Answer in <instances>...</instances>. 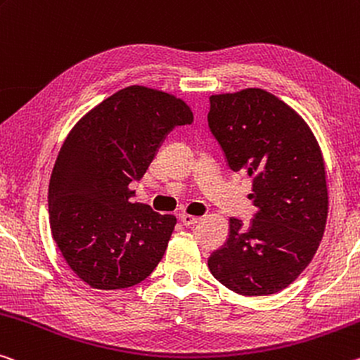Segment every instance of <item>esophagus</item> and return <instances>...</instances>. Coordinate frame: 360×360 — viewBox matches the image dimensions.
<instances>
[{
	"instance_id": "esophagus-1",
	"label": "esophagus",
	"mask_w": 360,
	"mask_h": 360,
	"mask_svg": "<svg viewBox=\"0 0 360 360\" xmlns=\"http://www.w3.org/2000/svg\"><path fill=\"white\" fill-rule=\"evenodd\" d=\"M198 216H192V214H181V222L184 226H193V224H197L198 222Z\"/></svg>"
}]
</instances>
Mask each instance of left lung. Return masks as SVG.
<instances>
[{
    "label": "left lung",
    "mask_w": 360,
    "mask_h": 360,
    "mask_svg": "<svg viewBox=\"0 0 360 360\" xmlns=\"http://www.w3.org/2000/svg\"><path fill=\"white\" fill-rule=\"evenodd\" d=\"M208 124L231 169L252 178L248 198L258 208L250 226L229 219L210 271L238 295L281 292L309 264L327 224L321 146L298 112L259 88L211 96Z\"/></svg>",
    "instance_id": "8db88e82"
}]
</instances>
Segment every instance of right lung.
I'll use <instances>...</instances> for the list:
<instances>
[{
  "mask_svg": "<svg viewBox=\"0 0 360 360\" xmlns=\"http://www.w3.org/2000/svg\"><path fill=\"white\" fill-rule=\"evenodd\" d=\"M192 120L174 94L133 84L70 129L49 179V224L68 267L91 288L133 287L163 258L176 216L131 202L129 184L144 176L168 131Z\"/></svg>",
  "mask_w": 360,
  "mask_h": 360,
  "instance_id": "obj_1",
  "label": "right lung"
}]
</instances>
